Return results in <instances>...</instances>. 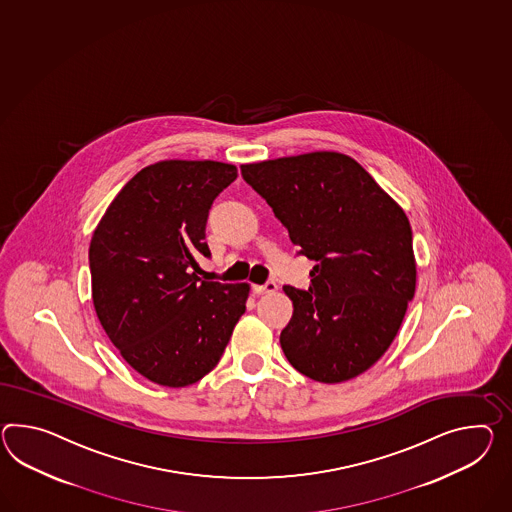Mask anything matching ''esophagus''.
<instances>
[{"mask_svg":"<svg viewBox=\"0 0 512 512\" xmlns=\"http://www.w3.org/2000/svg\"><path fill=\"white\" fill-rule=\"evenodd\" d=\"M275 290H277V285H275L274 281H268L266 285H253V292L259 294V296H262V294H272Z\"/></svg>","mask_w":512,"mask_h":512,"instance_id":"esophagus-1","label":"esophagus"}]
</instances>
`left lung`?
I'll use <instances>...</instances> for the list:
<instances>
[{"instance_id":"8db88e82","label":"left lung","mask_w":512,"mask_h":512,"mask_svg":"<svg viewBox=\"0 0 512 512\" xmlns=\"http://www.w3.org/2000/svg\"><path fill=\"white\" fill-rule=\"evenodd\" d=\"M300 255L309 290L283 287L294 314L281 331L288 362L320 383L353 379L383 357L416 288L407 214L361 164L337 151L242 164Z\"/></svg>"}]
</instances>
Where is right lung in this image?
I'll list each match as a JSON object with an SVG mask.
<instances>
[{
  "instance_id": "obj_1",
  "label": "right lung",
  "mask_w": 512,
  "mask_h": 512,
  "mask_svg": "<svg viewBox=\"0 0 512 512\" xmlns=\"http://www.w3.org/2000/svg\"><path fill=\"white\" fill-rule=\"evenodd\" d=\"M237 179L216 161H161L118 192L90 250L92 301L125 362L157 385L181 388L218 364L248 283L201 281L205 225L214 198Z\"/></svg>"
}]
</instances>
